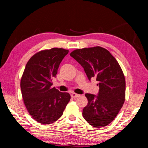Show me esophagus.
Instances as JSON below:
<instances>
[{"label": "esophagus", "mask_w": 148, "mask_h": 148, "mask_svg": "<svg viewBox=\"0 0 148 148\" xmlns=\"http://www.w3.org/2000/svg\"><path fill=\"white\" fill-rule=\"evenodd\" d=\"M71 97H72V98L76 99V98H77L78 97H79V95L76 94V93H75V92H74V93H72L71 95Z\"/></svg>", "instance_id": "obj_1"}]
</instances>
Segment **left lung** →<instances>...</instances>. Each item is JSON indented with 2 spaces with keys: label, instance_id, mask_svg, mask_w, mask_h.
<instances>
[{
  "label": "left lung",
  "instance_id": "left-lung-1",
  "mask_svg": "<svg viewBox=\"0 0 148 148\" xmlns=\"http://www.w3.org/2000/svg\"><path fill=\"white\" fill-rule=\"evenodd\" d=\"M70 56L84 69L90 80L96 77L98 96L86 93L88 103L83 117L91 126L101 128L116 118L125 100V78L118 62L108 50L101 46L74 50Z\"/></svg>",
  "mask_w": 148,
  "mask_h": 148
}]
</instances>
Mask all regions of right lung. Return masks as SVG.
<instances>
[{
    "mask_svg": "<svg viewBox=\"0 0 148 148\" xmlns=\"http://www.w3.org/2000/svg\"><path fill=\"white\" fill-rule=\"evenodd\" d=\"M68 53V49L57 47L37 52L27 62L21 76L24 104L31 116L41 124H51L59 119L71 99L69 92L51 87L52 79Z\"/></svg>",
    "mask_w": 148,
    "mask_h": 148,
    "instance_id": "add662e5",
    "label": "right lung"
}]
</instances>
